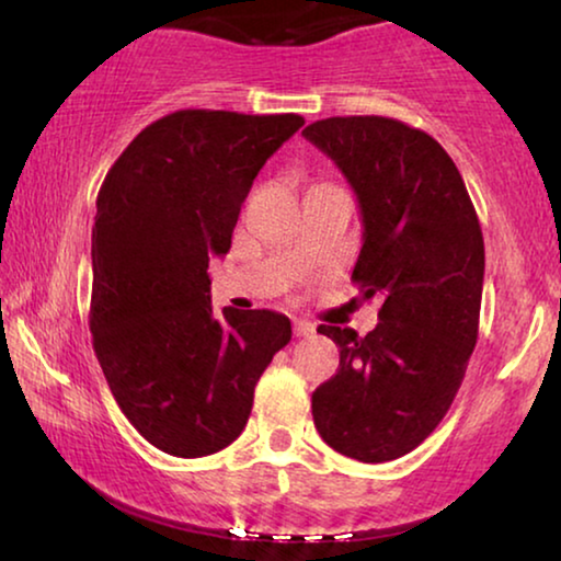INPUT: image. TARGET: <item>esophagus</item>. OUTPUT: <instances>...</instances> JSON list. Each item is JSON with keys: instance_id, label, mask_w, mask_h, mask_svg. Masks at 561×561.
<instances>
[{"instance_id": "34e87169", "label": "esophagus", "mask_w": 561, "mask_h": 561, "mask_svg": "<svg viewBox=\"0 0 561 561\" xmlns=\"http://www.w3.org/2000/svg\"><path fill=\"white\" fill-rule=\"evenodd\" d=\"M313 332H317V327H313L311 321H304V319L294 321V334L296 336H313Z\"/></svg>"}]
</instances>
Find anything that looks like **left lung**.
I'll return each mask as SVG.
<instances>
[{
    "instance_id": "1",
    "label": "left lung",
    "mask_w": 561,
    "mask_h": 561,
    "mask_svg": "<svg viewBox=\"0 0 561 561\" xmlns=\"http://www.w3.org/2000/svg\"><path fill=\"white\" fill-rule=\"evenodd\" d=\"M304 137L334 160L363 214L352 280L382 298L378 327L321 324L340 347L311 413L359 462L416 449L449 411L478 342L485 242L462 175L432 135L390 117H329Z\"/></svg>"
}]
</instances>
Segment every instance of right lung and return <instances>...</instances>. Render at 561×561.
Wrapping results in <instances>:
<instances>
[{
    "label": "right lung",
    "instance_id": "1",
    "mask_svg": "<svg viewBox=\"0 0 561 561\" xmlns=\"http://www.w3.org/2000/svg\"><path fill=\"white\" fill-rule=\"evenodd\" d=\"M298 114L181 110L152 122L110 168L91 229L94 352L114 401L152 447L206 457L242 434L273 355L275 311H211L209 257Z\"/></svg>",
    "mask_w": 561,
    "mask_h": 561
}]
</instances>
